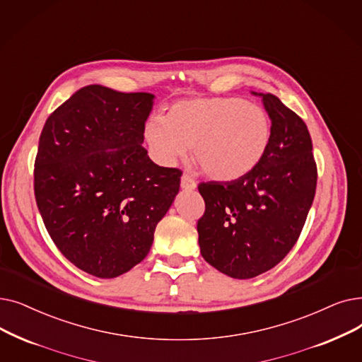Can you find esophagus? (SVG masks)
<instances>
[{
	"instance_id": "34e87169",
	"label": "esophagus",
	"mask_w": 362,
	"mask_h": 362,
	"mask_svg": "<svg viewBox=\"0 0 362 362\" xmlns=\"http://www.w3.org/2000/svg\"><path fill=\"white\" fill-rule=\"evenodd\" d=\"M180 185H182L183 189H186V191H192V189H195V187H197L195 179L192 176H189V175H183L182 176Z\"/></svg>"
}]
</instances>
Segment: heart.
Returning <instances> with one entry per match:
<instances>
[{"instance_id": "b5f03b06", "label": "heart", "mask_w": 362, "mask_h": 362, "mask_svg": "<svg viewBox=\"0 0 362 362\" xmlns=\"http://www.w3.org/2000/svg\"><path fill=\"white\" fill-rule=\"evenodd\" d=\"M145 136L163 163L187 155L207 176L232 180L253 170L271 140V119L263 107L241 98L187 99L173 105L165 117L146 122Z\"/></svg>"}]
</instances>
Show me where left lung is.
Wrapping results in <instances>:
<instances>
[{
    "label": "left lung",
    "mask_w": 362,
    "mask_h": 362,
    "mask_svg": "<svg viewBox=\"0 0 362 362\" xmlns=\"http://www.w3.org/2000/svg\"><path fill=\"white\" fill-rule=\"evenodd\" d=\"M272 127L259 164L230 182H202L206 211L197 223L201 255L237 278L272 269L297 243L317 189V163L305 121L271 93L263 94Z\"/></svg>",
    "instance_id": "8db88e82"
}]
</instances>
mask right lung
<instances>
[{
  "label": "right lung",
  "instance_id": "1",
  "mask_svg": "<svg viewBox=\"0 0 362 362\" xmlns=\"http://www.w3.org/2000/svg\"><path fill=\"white\" fill-rule=\"evenodd\" d=\"M153 94L102 86L75 91L47 118L34 192L47 232L78 269L115 278L149 253L179 192L182 170L142 146Z\"/></svg>",
  "mask_w": 362,
  "mask_h": 362
}]
</instances>
